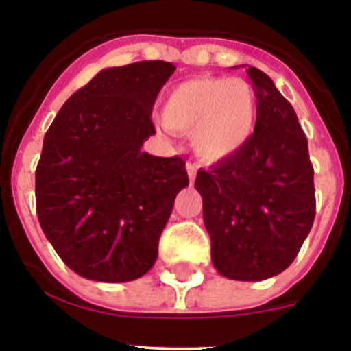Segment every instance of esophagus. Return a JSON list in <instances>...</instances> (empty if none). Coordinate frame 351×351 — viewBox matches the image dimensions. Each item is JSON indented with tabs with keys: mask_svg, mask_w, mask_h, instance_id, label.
<instances>
[{
	"mask_svg": "<svg viewBox=\"0 0 351 351\" xmlns=\"http://www.w3.org/2000/svg\"><path fill=\"white\" fill-rule=\"evenodd\" d=\"M186 170H188V178H190V181H195V178H197V165H195V163H188V165H186Z\"/></svg>",
	"mask_w": 351,
	"mask_h": 351,
	"instance_id": "34e87169",
	"label": "esophagus"
}]
</instances>
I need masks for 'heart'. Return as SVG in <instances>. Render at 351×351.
<instances>
[{
  "instance_id": "heart-1",
  "label": "heart",
  "mask_w": 351,
  "mask_h": 351,
  "mask_svg": "<svg viewBox=\"0 0 351 351\" xmlns=\"http://www.w3.org/2000/svg\"><path fill=\"white\" fill-rule=\"evenodd\" d=\"M161 116L173 132H193V149L202 160L218 161L237 153L250 141L258 101L247 80L198 77L167 93Z\"/></svg>"
}]
</instances>
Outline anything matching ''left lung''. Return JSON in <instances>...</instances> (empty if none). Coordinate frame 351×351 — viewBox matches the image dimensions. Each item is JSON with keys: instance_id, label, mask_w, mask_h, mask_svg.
<instances>
[{"instance_id": "8db88e82", "label": "left lung", "mask_w": 351, "mask_h": 351, "mask_svg": "<svg viewBox=\"0 0 351 351\" xmlns=\"http://www.w3.org/2000/svg\"><path fill=\"white\" fill-rule=\"evenodd\" d=\"M258 101L255 132L237 153L198 170L204 223L216 271L228 280L262 281L295 260L315 221L308 138L271 77L247 68Z\"/></svg>"}]
</instances>
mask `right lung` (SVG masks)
I'll return each mask as SVG.
<instances>
[{"label": "right lung", "mask_w": 351, "mask_h": 351, "mask_svg": "<svg viewBox=\"0 0 351 351\" xmlns=\"http://www.w3.org/2000/svg\"><path fill=\"white\" fill-rule=\"evenodd\" d=\"M176 66L138 61L105 68L64 101L45 133L35 173L36 214L73 272L104 283L144 276L176 195L184 160L142 151L154 135L153 105Z\"/></svg>", "instance_id": "add662e5"}]
</instances>
